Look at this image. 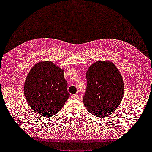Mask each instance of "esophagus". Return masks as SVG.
I'll list each match as a JSON object with an SVG mask.
<instances>
[{"label": "esophagus", "mask_w": 152, "mask_h": 152, "mask_svg": "<svg viewBox=\"0 0 152 152\" xmlns=\"http://www.w3.org/2000/svg\"><path fill=\"white\" fill-rule=\"evenodd\" d=\"M72 98H78V95H77V94H72Z\"/></svg>", "instance_id": "34e87169"}]
</instances>
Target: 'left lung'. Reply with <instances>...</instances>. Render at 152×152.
Returning <instances> with one entry per match:
<instances>
[{
  "label": "left lung",
  "mask_w": 152,
  "mask_h": 152,
  "mask_svg": "<svg viewBox=\"0 0 152 152\" xmlns=\"http://www.w3.org/2000/svg\"><path fill=\"white\" fill-rule=\"evenodd\" d=\"M86 79L83 102L87 110L97 117L111 115L124 96V82L120 72L112 62L98 61L89 66Z\"/></svg>",
  "instance_id": "left-lung-1"
}]
</instances>
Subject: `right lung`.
Listing matches in <instances>:
<instances>
[{"mask_svg": "<svg viewBox=\"0 0 152 152\" xmlns=\"http://www.w3.org/2000/svg\"><path fill=\"white\" fill-rule=\"evenodd\" d=\"M63 69L50 61L37 63L27 75L24 94L30 107L42 117L54 115L68 99Z\"/></svg>", "mask_w": 152, "mask_h": 152, "instance_id": "right-lung-1", "label": "right lung"}]
</instances>
